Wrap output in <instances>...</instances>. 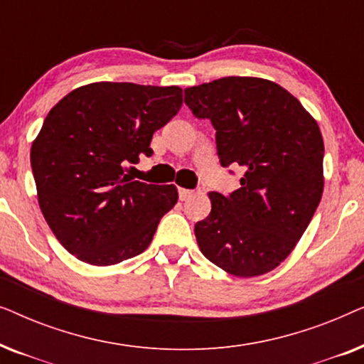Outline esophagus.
<instances>
[{
    "mask_svg": "<svg viewBox=\"0 0 364 364\" xmlns=\"http://www.w3.org/2000/svg\"><path fill=\"white\" fill-rule=\"evenodd\" d=\"M193 196V191H188V188H178V198L181 200H187Z\"/></svg>",
    "mask_w": 364,
    "mask_h": 364,
    "instance_id": "34e87169",
    "label": "esophagus"
}]
</instances>
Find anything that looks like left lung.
<instances>
[{
  "mask_svg": "<svg viewBox=\"0 0 364 364\" xmlns=\"http://www.w3.org/2000/svg\"><path fill=\"white\" fill-rule=\"evenodd\" d=\"M183 101L212 122L222 167L245 171L240 188L208 193L212 210L193 228L200 252L235 277L263 275L290 255L321 200L320 127L287 89L260 77L187 87Z\"/></svg>",
  "mask_w": 364,
  "mask_h": 364,
  "instance_id": "8db88e82",
  "label": "left lung"
}]
</instances>
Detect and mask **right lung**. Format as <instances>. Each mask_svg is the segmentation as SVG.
<instances>
[{
  "instance_id": "add662e5",
  "label": "right lung",
  "mask_w": 364,
  "mask_h": 364,
  "mask_svg": "<svg viewBox=\"0 0 364 364\" xmlns=\"http://www.w3.org/2000/svg\"><path fill=\"white\" fill-rule=\"evenodd\" d=\"M182 107V89L94 82L74 89L44 119L31 147L38 202L59 243L91 265L142 253L177 203L176 186L132 181L129 164Z\"/></svg>"
}]
</instances>
